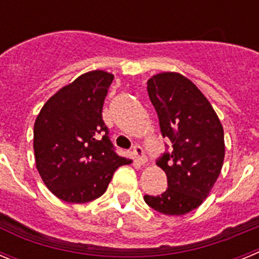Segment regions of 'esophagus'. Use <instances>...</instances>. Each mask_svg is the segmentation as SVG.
<instances>
[{
  "instance_id": "obj_1",
  "label": "esophagus",
  "mask_w": 259,
  "mask_h": 259,
  "mask_svg": "<svg viewBox=\"0 0 259 259\" xmlns=\"http://www.w3.org/2000/svg\"><path fill=\"white\" fill-rule=\"evenodd\" d=\"M134 155L135 159L139 164H145L146 161H148V158H146L145 153H144L143 148L140 145H135L134 146Z\"/></svg>"
}]
</instances>
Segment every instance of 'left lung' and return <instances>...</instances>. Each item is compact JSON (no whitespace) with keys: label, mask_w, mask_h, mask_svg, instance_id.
I'll return each mask as SVG.
<instances>
[{"label":"left lung","mask_w":259,"mask_h":259,"mask_svg":"<svg viewBox=\"0 0 259 259\" xmlns=\"http://www.w3.org/2000/svg\"><path fill=\"white\" fill-rule=\"evenodd\" d=\"M148 95L162 136L172 143V150L157 159L166 172L168 188L159 196L145 194L144 200L162 214L184 215L200 206L221 174L223 127L207 98L178 72L150 77Z\"/></svg>","instance_id":"1"}]
</instances>
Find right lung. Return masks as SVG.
<instances>
[{"mask_svg":"<svg viewBox=\"0 0 259 259\" xmlns=\"http://www.w3.org/2000/svg\"><path fill=\"white\" fill-rule=\"evenodd\" d=\"M114 75L96 70L59 89L33 127L36 167L53 194L85 203L106 192L118 167L131 159L115 153L102 106Z\"/></svg>","mask_w":259,"mask_h":259,"instance_id":"1","label":"right lung"}]
</instances>
